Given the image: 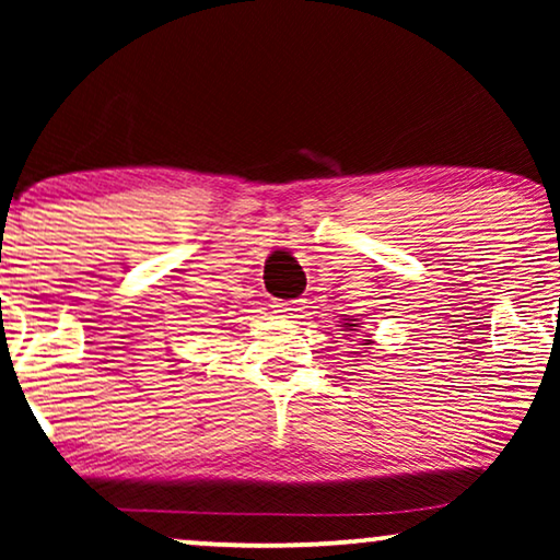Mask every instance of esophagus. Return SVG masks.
Segmentation results:
<instances>
[{
    "label": "esophagus",
    "mask_w": 560,
    "mask_h": 560,
    "mask_svg": "<svg viewBox=\"0 0 560 560\" xmlns=\"http://www.w3.org/2000/svg\"><path fill=\"white\" fill-rule=\"evenodd\" d=\"M272 308H275V313H280L282 318H298V311H301L298 308V303H293V301H278Z\"/></svg>",
    "instance_id": "esophagus-1"
}]
</instances>
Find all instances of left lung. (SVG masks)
Listing matches in <instances>:
<instances>
[{"label":"left lung","instance_id":"8db88e82","mask_svg":"<svg viewBox=\"0 0 560 560\" xmlns=\"http://www.w3.org/2000/svg\"><path fill=\"white\" fill-rule=\"evenodd\" d=\"M347 326H357V324H347ZM351 331H354V328H351Z\"/></svg>","mask_w":560,"mask_h":560}]
</instances>
